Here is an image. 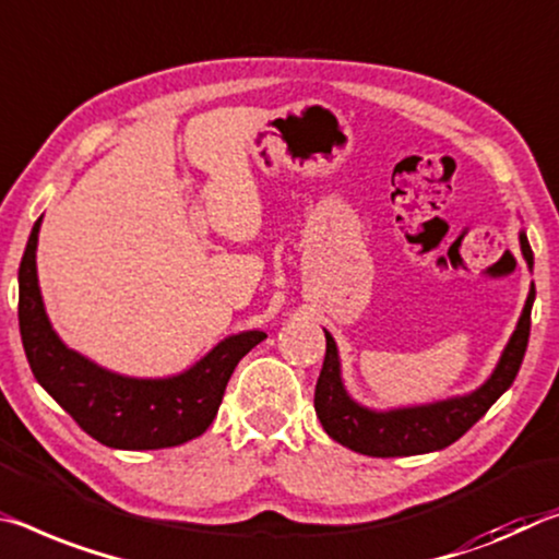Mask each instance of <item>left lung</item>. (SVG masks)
I'll list each match as a JSON object with an SVG mask.
<instances>
[{
	"instance_id": "obj_1",
	"label": "left lung",
	"mask_w": 559,
	"mask_h": 559,
	"mask_svg": "<svg viewBox=\"0 0 559 559\" xmlns=\"http://www.w3.org/2000/svg\"><path fill=\"white\" fill-rule=\"evenodd\" d=\"M522 255L533 269V248L527 236L520 234ZM535 286L522 308L515 333L504 348L495 373L475 393L450 397L432 405L401 407V411L376 413L358 405L345 393L341 380V360L333 335L325 331V360L316 383V415L323 430L341 445L370 457H405L442 450L463 438L473 425L490 411V405L508 391L522 366L530 338V313H533Z\"/></svg>"
}]
</instances>
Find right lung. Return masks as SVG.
I'll return each instance as SVG.
<instances>
[{"instance_id":"right-lung-1","label":"right lung","mask_w":559,"mask_h":559,"mask_svg":"<svg viewBox=\"0 0 559 559\" xmlns=\"http://www.w3.org/2000/svg\"><path fill=\"white\" fill-rule=\"evenodd\" d=\"M39 224L20 263V333L39 385L106 448L158 450L199 438L214 423L234 368L265 333L246 331L221 341L197 366L174 378L139 380L109 373L69 350L44 313L37 281Z\"/></svg>"}]
</instances>
